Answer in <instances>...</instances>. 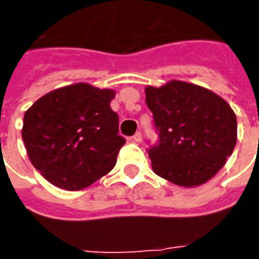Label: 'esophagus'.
I'll return each instance as SVG.
<instances>
[{"label":"esophagus","mask_w":259,"mask_h":259,"mask_svg":"<svg viewBox=\"0 0 259 259\" xmlns=\"http://www.w3.org/2000/svg\"><path fill=\"white\" fill-rule=\"evenodd\" d=\"M132 140H133L134 142H141L142 141V134L140 133V132H137V133L134 134L133 137H132Z\"/></svg>","instance_id":"34e87169"}]
</instances>
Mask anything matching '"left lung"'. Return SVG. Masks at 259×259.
I'll return each instance as SVG.
<instances>
[{"label":"left lung","instance_id":"8db88e82","mask_svg":"<svg viewBox=\"0 0 259 259\" xmlns=\"http://www.w3.org/2000/svg\"><path fill=\"white\" fill-rule=\"evenodd\" d=\"M158 140L148 149L156 175L181 187L215 176L237 144V117L225 99L196 84L172 80L146 87Z\"/></svg>","mask_w":259,"mask_h":259}]
</instances>
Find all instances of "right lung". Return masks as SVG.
<instances>
[{
  "label": "right lung",
  "instance_id": "1",
  "mask_svg": "<svg viewBox=\"0 0 259 259\" xmlns=\"http://www.w3.org/2000/svg\"><path fill=\"white\" fill-rule=\"evenodd\" d=\"M114 95L76 83L51 91L26 111L22 140L30 162L50 183L76 191L113 169L126 142L110 107Z\"/></svg>",
  "mask_w": 259,
  "mask_h": 259
}]
</instances>
